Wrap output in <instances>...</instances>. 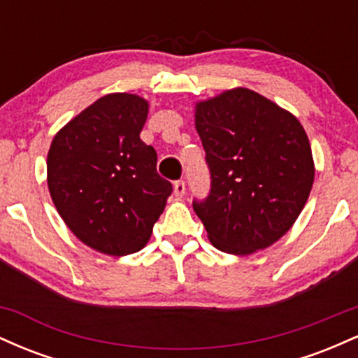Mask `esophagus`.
I'll return each instance as SVG.
<instances>
[{"mask_svg":"<svg viewBox=\"0 0 358 358\" xmlns=\"http://www.w3.org/2000/svg\"><path fill=\"white\" fill-rule=\"evenodd\" d=\"M173 188H175V195L176 196H183L185 195V182H183V180H178V182H175Z\"/></svg>","mask_w":358,"mask_h":358,"instance_id":"obj_1","label":"esophagus"}]
</instances>
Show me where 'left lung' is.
I'll list each match as a JSON object with an SVG mask.
<instances>
[{
    "label": "left lung",
    "instance_id": "1",
    "mask_svg": "<svg viewBox=\"0 0 358 358\" xmlns=\"http://www.w3.org/2000/svg\"><path fill=\"white\" fill-rule=\"evenodd\" d=\"M195 127L210 168V193L193 200L208 239L222 252L248 256L293 227L315 180L301 122L245 87L195 106Z\"/></svg>",
    "mask_w": 358,
    "mask_h": 358
}]
</instances>
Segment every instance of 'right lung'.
<instances>
[{
	"mask_svg": "<svg viewBox=\"0 0 358 358\" xmlns=\"http://www.w3.org/2000/svg\"><path fill=\"white\" fill-rule=\"evenodd\" d=\"M146 117V99L108 94L62 127L48 150L57 212L77 239L108 256L145 248L173 192L156 171L155 148L139 138Z\"/></svg>",
	"mask_w": 358,
	"mask_h": 358,
	"instance_id": "right-lung-1",
	"label": "right lung"
}]
</instances>
